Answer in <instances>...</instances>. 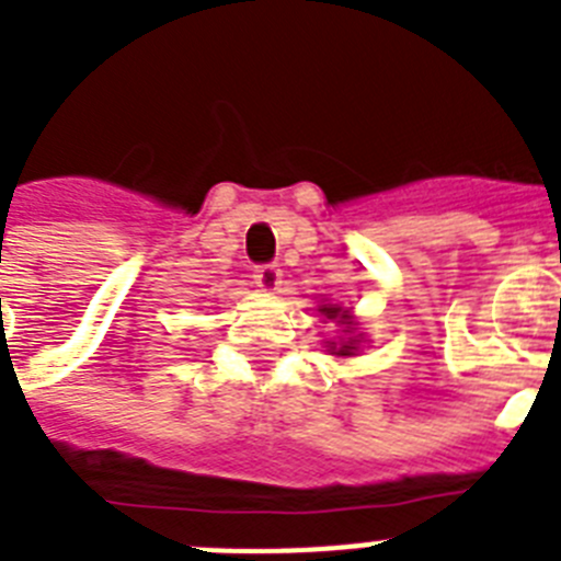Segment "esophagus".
Wrapping results in <instances>:
<instances>
[{"mask_svg": "<svg viewBox=\"0 0 561 561\" xmlns=\"http://www.w3.org/2000/svg\"><path fill=\"white\" fill-rule=\"evenodd\" d=\"M280 275H284V272H280V266L277 264L255 266V284L266 291H275L277 286H280Z\"/></svg>", "mask_w": 561, "mask_h": 561, "instance_id": "esophagus-1", "label": "esophagus"}]
</instances>
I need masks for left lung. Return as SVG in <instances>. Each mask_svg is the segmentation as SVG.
Returning a JSON list of instances; mask_svg holds the SVG:
<instances>
[{
	"instance_id": "1",
	"label": "left lung",
	"mask_w": 561,
	"mask_h": 561,
	"mask_svg": "<svg viewBox=\"0 0 561 561\" xmlns=\"http://www.w3.org/2000/svg\"><path fill=\"white\" fill-rule=\"evenodd\" d=\"M323 314L329 317V320H334V317H340V323H348V311L336 309V306H325ZM354 342H356V340H351V342H345V345H340V351H334V354H336V356H351V354H354ZM331 348H334V342H331Z\"/></svg>"
}]
</instances>
